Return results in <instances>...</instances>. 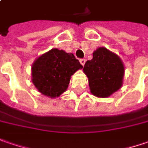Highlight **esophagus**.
I'll list each match as a JSON object with an SVG mask.
<instances>
[{"label": "esophagus", "mask_w": 148, "mask_h": 148, "mask_svg": "<svg viewBox=\"0 0 148 148\" xmlns=\"http://www.w3.org/2000/svg\"><path fill=\"white\" fill-rule=\"evenodd\" d=\"M79 62H80V63H81V64H82V65H83V66H84V64H85V62H86V60H85V59H80V60H79Z\"/></svg>", "instance_id": "34e87169"}]
</instances>
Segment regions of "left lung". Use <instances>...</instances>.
Returning <instances> with one entry per match:
<instances>
[{
    "mask_svg": "<svg viewBox=\"0 0 148 148\" xmlns=\"http://www.w3.org/2000/svg\"><path fill=\"white\" fill-rule=\"evenodd\" d=\"M84 72L88 78L91 92L98 97H107L121 88L125 68L117 55L100 47L85 63Z\"/></svg>",
    "mask_w": 148,
    "mask_h": 148,
    "instance_id": "obj_1",
    "label": "left lung"
}]
</instances>
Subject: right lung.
Returning <instances> with one entry per match:
<instances>
[{
	"instance_id": "add662e5",
	"label": "right lung",
	"mask_w": 148,
	"mask_h": 148,
	"mask_svg": "<svg viewBox=\"0 0 148 148\" xmlns=\"http://www.w3.org/2000/svg\"><path fill=\"white\" fill-rule=\"evenodd\" d=\"M82 68L72 53L51 49L33 63L32 81L41 93L54 98L67 89L71 75Z\"/></svg>"
}]
</instances>
